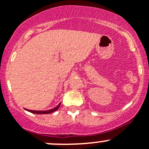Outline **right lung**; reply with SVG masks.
I'll use <instances>...</instances> for the list:
<instances>
[{"instance_id":"right-lung-1","label":"right lung","mask_w":149,"mask_h":149,"mask_svg":"<svg viewBox=\"0 0 149 149\" xmlns=\"http://www.w3.org/2000/svg\"><path fill=\"white\" fill-rule=\"evenodd\" d=\"M60 104L61 103H59V105L57 107H56L55 108L52 109H49V110H46V111H37V110H31V109H26V110H27L28 112H30L31 113H34V114H50V113H52V112H55L56 110H57L59 109V107H60Z\"/></svg>"}]
</instances>
